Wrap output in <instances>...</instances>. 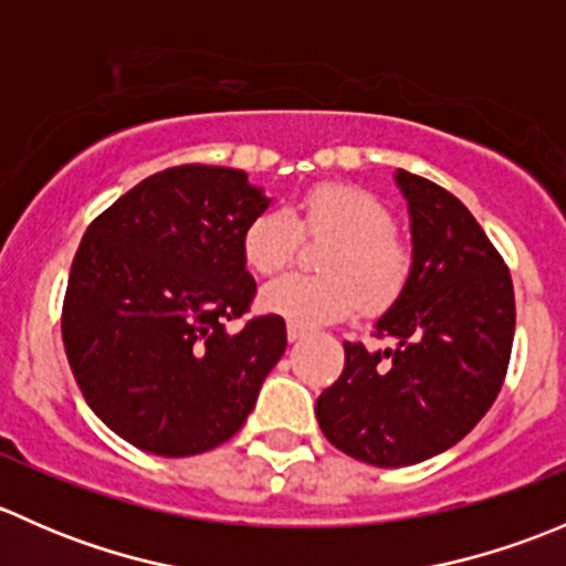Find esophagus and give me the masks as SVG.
Masks as SVG:
<instances>
[{
    "mask_svg": "<svg viewBox=\"0 0 566 566\" xmlns=\"http://www.w3.org/2000/svg\"><path fill=\"white\" fill-rule=\"evenodd\" d=\"M304 336H306L304 325L287 323V339H290V342H298V339H304Z\"/></svg>",
    "mask_w": 566,
    "mask_h": 566,
    "instance_id": "obj_1",
    "label": "esophagus"
}]
</instances>
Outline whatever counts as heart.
Returning a JSON list of instances; mask_svg holds the SVG:
<instances>
[{"label": "heart", "instance_id": "obj_1", "mask_svg": "<svg viewBox=\"0 0 566 566\" xmlns=\"http://www.w3.org/2000/svg\"><path fill=\"white\" fill-rule=\"evenodd\" d=\"M298 219L290 210L271 208L243 230V260L260 276H273L293 262L301 232L336 241L319 256L323 273H287L260 293V306L295 325L334 323L361 306L380 312L399 298L410 279L413 256L394 235L391 210L356 186L325 182L301 197Z\"/></svg>", "mask_w": 566, "mask_h": 566}]
</instances>
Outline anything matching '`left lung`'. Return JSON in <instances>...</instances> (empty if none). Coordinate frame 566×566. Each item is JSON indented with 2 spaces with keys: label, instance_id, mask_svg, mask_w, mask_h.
<instances>
[{
  "label": "left lung",
  "instance_id": "8db88e82",
  "mask_svg": "<svg viewBox=\"0 0 566 566\" xmlns=\"http://www.w3.org/2000/svg\"><path fill=\"white\" fill-rule=\"evenodd\" d=\"M413 268L375 319L386 347L345 342V369L317 397L323 436L378 468L430 460L479 424L504 384L515 290L504 260L454 193L405 169Z\"/></svg>",
  "mask_w": 566,
  "mask_h": 566
}]
</instances>
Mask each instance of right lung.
Listing matches in <instances>:
<instances>
[{
    "label": "right lung",
    "instance_id": "obj_1",
    "mask_svg": "<svg viewBox=\"0 0 566 566\" xmlns=\"http://www.w3.org/2000/svg\"><path fill=\"white\" fill-rule=\"evenodd\" d=\"M271 197L243 169H164L90 224L73 260L62 342L108 430L161 458H191L243 427L287 347L276 315L238 334L256 284L243 230Z\"/></svg>",
    "mask_w": 566,
    "mask_h": 566
}]
</instances>
